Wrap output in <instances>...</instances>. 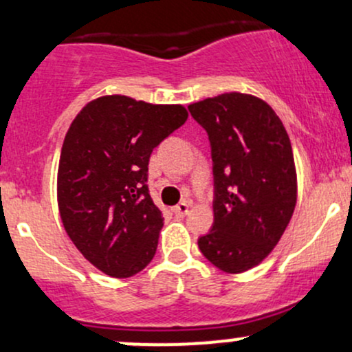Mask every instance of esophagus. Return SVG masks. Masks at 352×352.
<instances>
[{"label": "esophagus", "instance_id": "obj_1", "mask_svg": "<svg viewBox=\"0 0 352 352\" xmlns=\"http://www.w3.org/2000/svg\"><path fill=\"white\" fill-rule=\"evenodd\" d=\"M188 210H190V204L188 202H180L179 206H175L172 208V212L175 214V217H185V215L188 214Z\"/></svg>", "mask_w": 352, "mask_h": 352}]
</instances>
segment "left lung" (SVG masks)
Returning a JSON list of instances; mask_svg holds the SVG:
<instances>
[{"label":"left lung","instance_id":"1","mask_svg":"<svg viewBox=\"0 0 352 352\" xmlns=\"http://www.w3.org/2000/svg\"><path fill=\"white\" fill-rule=\"evenodd\" d=\"M188 110L206 129L214 162V226L199 249L223 272H245L272 252L294 214L291 140L276 111L254 95L222 94Z\"/></svg>","mask_w":352,"mask_h":352}]
</instances>
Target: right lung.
<instances>
[{
  "label": "right lung",
  "instance_id": "right-lung-1",
  "mask_svg": "<svg viewBox=\"0 0 352 352\" xmlns=\"http://www.w3.org/2000/svg\"><path fill=\"white\" fill-rule=\"evenodd\" d=\"M188 113L125 95L91 100L69 125L58 165V208L90 264L118 279L150 264L164 217L148 194L153 148Z\"/></svg>",
  "mask_w": 352,
  "mask_h": 352
}]
</instances>
